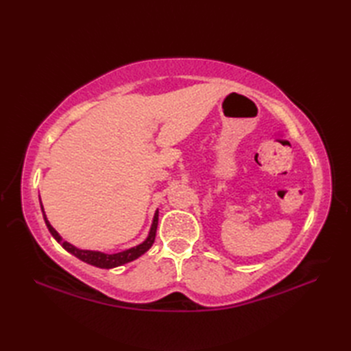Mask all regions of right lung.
I'll return each instance as SVG.
<instances>
[{
  "label": "right lung",
  "instance_id": "right-lung-1",
  "mask_svg": "<svg viewBox=\"0 0 351 351\" xmlns=\"http://www.w3.org/2000/svg\"><path fill=\"white\" fill-rule=\"evenodd\" d=\"M40 205H42V202H40ZM42 213H43V220H45V223H47V228L51 232V235L56 238L57 243H60L63 245L64 250H68L69 253H72L73 256H77L78 259L84 261V263L95 265V267H99V268H114V267H119V265H123L126 263H131V261L137 259L138 256L143 255L145 252H147L149 249L152 247V244L155 241L156 226H158V211H156L155 215H154L151 230H149V235L143 243L136 245V247H131L128 250H123V252H119V253H111V255H108V253L95 252V250H81V249H77L75 245H72L71 243L63 241V238L58 235L57 230L49 225L47 215H45L43 206H42Z\"/></svg>",
  "mask_w": 351,
  "mask_h": 351
}]
</instances>
